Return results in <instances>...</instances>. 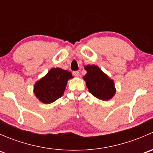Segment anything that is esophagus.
I'll return each mask as SVG.
<instances>
[{"mask_svg": "<svg viewBox=\"0 0 153 153\" xmlns=\"http://www.w3.org/2000/svg\"><path fill=\"white\" fill-rule=\"evenodd\" d=\"M73 75L78 78V77H79V75H80L79 72H78V71H75V72H73Z\"/></svg>", "mask_w": 153, "mask_h": 153, "instance_id": "1", "label": "esophagus"}]
</instances>
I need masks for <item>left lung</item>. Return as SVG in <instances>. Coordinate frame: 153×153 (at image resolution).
Instances as JSON below:
<instances>
[{
	"label": "left lung",
	"instance_id": "1",
	"mask_svg": "<svg viewBox=\"0 0 153 153\" xmlns=\"http://www.w3.org/2000/svg\"><path fill=\"white\" fill-rule=\"evenodd\" d=\"M84 69L87 72L83 78L89 92L102 101H109L113 98L116 92L113 80L96 65H86Z\"/></svg>",
	"mask_w": 153,
	"mask_h": 153
}]
</instances>
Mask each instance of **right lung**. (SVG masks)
Returning a JSON list of instances; mask_svg holds the SVG:
<instances>
[{"instance_id": "right-lung-1", "label": "right lung", "mask_w": 153, "mask_h": 153, "mask_svg": "<svg viewBox=\"0 0 153 153\" xmlns=\"http://www.w3.org/2000/svg\"><path fill=\"white\" fill-rule=\"evenodd\" d=\"M72 78L69 71L52 68L45 76L36 81L33 92L41 102L51 104L64 95L68 81Z\"/></svg>"}]
</instances>
